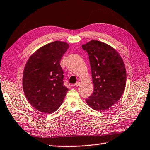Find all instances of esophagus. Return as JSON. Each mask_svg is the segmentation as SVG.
Returning <instances> with one entry per match:
<instances>
[{"label":"esophagus","instance_id":"obj_1","mask_svg":"<svg viewBox=\"0 0 150 150\" xmlns=\"http://www.w3.org/2000/svg\"><path fill=\"white\" fill-rule=\"evenodd\" d=\"M79 81H78L77 83H76L74 84V85H73V86H74V87H78V86H79Z\"/></svg>","mask_w":150,"mask_h":150}]
</instances>
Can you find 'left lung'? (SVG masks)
<instances>
[{
  "label": "left lung",
  "instance_id": "obj_1",
  "mask_svg": "<svg viewBox=\"0 0 150 150\" xmlns=\"http://www.w3.org/2000/svg\"><path fill=\"white\" fill-rule=\"evenodd\" d=\"M82 48L88 54L94 86L86 103L94 110H105L117 103L125 90V64L118 52L104 42L92 40Z\"/></svg>",
  "mask_w": 150,
  "mask_h": 150
}]
</instances>
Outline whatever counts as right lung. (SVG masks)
I'll use <instances>...</instances> for the list:
<instances>
[{
  "label": "right lung",
  "mask_w": 150,
  "mask_h": 150,
  "mask_svg": "<svg viewBox=\"0 0 150 150\" xmlns=\"http://www.w3.org/2000/svg\"><path fill=\"white\" fill-rule=\"evenodd\" d=\"M69 45L54 41L42 46L28 58L23 74V89L33 107L46 114L53 113L62 104L68 91L64 85L60 63Z\"/></svg>",
  "instance_id": "obj_1"
}]
</instances>
